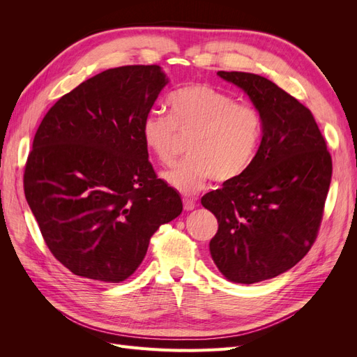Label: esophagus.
<instances>
[{"label":"esophagus","instance_id":"1","mask_svg":"<svg viewBox=\"0 0 357 357\" xmlns=\"http://www.w3.org/2000/svg\"><path fill=\"white\" fill-rule=\"evenodd\" d=\"M183 207H185L186 211H190L197 207V202L195 199H190V198H183Z\"/></svg>","mask_w":357,"mask_h":357}]
</instances>
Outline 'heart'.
<instances>
[{
	"mask_svg": "<svg viewBox=\"0 0 357 357\" xmlns=\"http://www.w3.org/2000/svg\"><path fill=\"white\" fill-rule=\"evenodd\" d=\"M169 116H144L142 135L146 147L164 165L174 162L180 136L189 137V158L164 174L183 193L201 189L213 178L228 183L252 165L262 134L261 114L252 104L236 102L232 95L210 84L183 86L169 95Z\"/></svg>",
	"mask_w": 357,
	"mask_h": 357,
	"instance_id": "b5f03b06",
	"label": "heart"
}]
</instances>
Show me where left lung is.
Segmentation results:
<instances>
[{
  "mask_svg": "<svg viewBox=\"0 0 357 357\" xmlns=\"http://www.w3.org/2000/svg\"><path fill=\"white\" fill-rule=\"evenodd\" d=\"M261 114L262 142L243 176L205 193L218 219L210 253L234 283L277 277L314 244L332 177V158L311 112L262 75L219 71Z\"/></svg>",
  "mask_w": 357,
  "mask_h": 357,
  "instance_id": "obj_1",
  "label": "left lung"
}]
</instances>
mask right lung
Wrapping results in <instances>:
<instances>
[{"label":"right lung","mask_w":357,"mask_h":357,"mask_svg":"<svg viewBox=\"0 0 357 357\" xmlns=\"http://www.w3.org/2000/svg\"><path fill=\"white\" fill-rule=\"evenodd\" d=\"M168 83L159 66L105 70L43 117L24 190L52 255L79 277L123 282L183 210L149 162L142 123Z\"/></svg>","instance_id":"obj_1"}]
</instances>
